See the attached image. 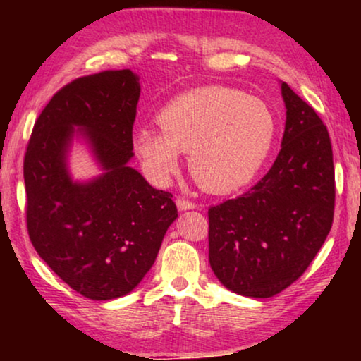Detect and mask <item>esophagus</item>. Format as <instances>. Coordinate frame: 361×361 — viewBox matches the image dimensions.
Here are the masks:
<instances>
[{"label":"esophagus","mask_w":361,"mask_h":361,"mask_svg":"<svg viewBox=\"0 0 361 361\" xmlns=\"http://www.w3.org/2000/svg\"><path fill=\"white\" fill-rule=\"evenodd\" d=\"M176 205H177V209H179L180 212L195 209V204H194V202L189 200V199H184V197H177Z\"/></svg>","instance_id":"34e87169"}]
</instances>
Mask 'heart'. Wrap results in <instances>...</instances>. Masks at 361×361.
Here are the masks:
<instances>
[{"mask_svg": "<svg viewBox=\"0 0 361 361\" xmlns=\"http://www.w3.org/2000/svg\"><path fill=\"white\" fill-rule=\"evenodd\" d=\"M159 130L133 133V151L156 185L169 184L189 152V169L202 189L230 192L248 184L273 149L278 120L268 103L228 87L182 93L161 108Z\"/></svg>", "mask_w": 361, "mask_h": 361, "instance_id": "1", "label": "heart"}]
</instances>
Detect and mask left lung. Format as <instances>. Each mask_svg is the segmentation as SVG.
Wrapping results in <instances>:
<instances>
[{
  "mask_svg": "<svg viewBox=\"0 0 361 361\" xmlns=\"http://www.w3.org/2000/svg\"><path fill=\"white\" fill-rule=\"evenodd\" d=\"M286 128L274 164L243 195L209 209V261L226 289L273 298L304 274L334 221L335 172L327 126L281 83Z\"/></svg>",
  "mask_w": 361,
  "mask_h": 361,
  "instance_id": "8db88e82",
  "label": "left lung"
}]
</instances>
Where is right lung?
<instances>
[{"label": "right lung", "mask_w": 361, "mask_h": 361, "mask_svg": "<svg viewBox=\"0 0 361 361\" xmlns=\"http://www.w3.org/2000/svg\"><path fill=\"white\" fill-rule=\"evenodd\" d=\"M140 93L130 68L67 83L39 115L24 156L31 243L63 283L92 300L131 293L177 219L171 192L156 190L128 166ZM73 135L89 142L102 167L95 180L73 183L68 174Z\"/></svg>", "instance_id": "obj_1"}]
</instances>
